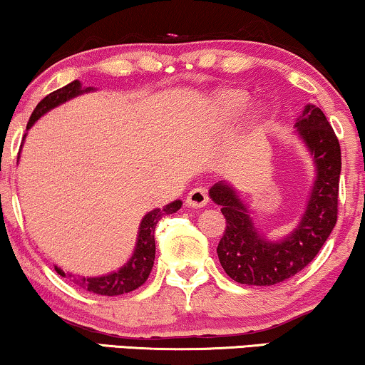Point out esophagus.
I'll return each mask as SVG.
<instances>
[{
	"label": "esophagus",
	"instance_id": "esophagus-1",
	"mask_svg": "<svg viewBox=\"0 0 365 365\" xmlns=\"http://www.w3.org/2000/svg\"><path fill=\"white\" fill-rule=\"evenodd\" d=\"M186 202L189 204L191 207H202L206 206L209 202V196H207V191L204 187H194L189 191L187 197H186Z\"/></svg>",
	"mask_w": 365,
	"mask_h": 365
}]
</instances>
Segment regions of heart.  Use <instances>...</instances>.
<instances>
[{
	"instance_id": "b5f03b06",
	"label": "heart",
	"mask_w": 365,
	"mask_h": 365,
	"mask_svg": "<svg viewBox=\"0 0 365 365\" xmlns=\"http://www.w3.org/2000/svg\"><path fill=\"white\" fill-rule=\"evenodd\" d=\"M247 108V98L239 93H229L219 98V109L224 116L236 118Z\"/></svg>"
}]
</instances>
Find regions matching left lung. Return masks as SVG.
Segmentation results:
<instances>
[{
  "instance_id": "obj_1",
  "label": "left lung",
  "mask_w": 365,
  "mask_h": 365,
  "mask_svg": "<svg viewBox=\"0 0 365 365\" xmlns=\"http://www.w3.org/2000/svg\"><path fill=\"white\" fill-rule=\"evenodd\" d=\"M297 131L311 149L317 168L316 184L306 214L296 231L281 242L259 236L247 209L227 184L217 182L209 191L226 217V229L217 244L219 262L239 284L274 286L302 271L317 256L331 236L339 212L341 144L331 123L317 106L307 104L296 123Z\"/></svg>"
}]
</instances>
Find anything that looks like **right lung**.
<instances>
[{"label":"right lung","instance_id":"right-lung-1","mask_svg":"<svg viewBox=\"0 0 365 365\" xmlns=\"http://www.w3.org/2000/svg\"><path fill=\"white\" fill-rule=\"evenodd\" d=\"M88 89L89 88L81 89V83L73 81L61 89L49 93L48 96L43 98L41 101L38 103V106L34 108L26 128H31L34 121H38V118H41L44 113L49 111V109L68 101V99L78 96V94L88 91ZM181 201H174L171 204H168V206H164L163 209H154V211L144 216L141 221V227H139L136 251H134L133 257L129 259L126 266L119 269L118 272H113L109 274V276L103 277H74L71 274H64L61 269H56V272L61 277H68L69 281H73L76 286L86 289V291L93 294H98V296H121V294L131 292L134 289L141 287L143 284L148 281L149 274H151V269L154 266V257H156V242H154V229H156V224L159 222V219L166 216V214L176 212L178 209L181 207Z\"/></svg>","mask_w":365,"mask_h":365}]
</instances>
